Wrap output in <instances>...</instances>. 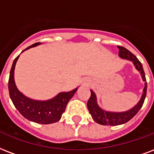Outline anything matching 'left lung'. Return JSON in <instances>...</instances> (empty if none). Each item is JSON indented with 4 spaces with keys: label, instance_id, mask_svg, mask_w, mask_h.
Here are the masks:
<instances>
[{
    "label": "left lung",
    "instance_id": "8db88e82",
    "mask_svg": "<svg viewBox=\"0 0 154 154\" xmlns=\"http://www.w3.org/2000/svg\"><path fill=\"white\" fill-rule=\"evenodd\" d=\"M118 48L119 49V56L123 59L128 60L132 61L136 67V69L138 70L141 75L143 81L145 82V87L143 90V94L141 98L140 99L137 105L134 107L130 109L128 111H124V112H111V111H106L105 110H103L99 107V106L97 103V98L93 90H90L91 95L90 98L87 102L88 110L90 111V115L92 116L93 119L102 125H111V126H116V125H120L124 124L127 122H128L130 119H132L137 112L140 111V109L142 107L143 103L146 97V92H147V82H146V78H145V74L143 69L142 64L140 62V60L137 58V56H134L133 54L129 51L128 49H126L124 47L118 46Z\"/></svg>",
    "mask_w": 154,
    "mask_h": 154
}]
</instances>
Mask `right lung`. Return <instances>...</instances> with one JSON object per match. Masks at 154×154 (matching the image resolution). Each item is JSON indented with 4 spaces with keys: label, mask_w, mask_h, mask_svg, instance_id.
<instances>
[{
    "label": "right lung",
    "mask_w": 154,
    "mask_h": 154,
    "mask_svg": "<svg viewBox=\"0 0 154 154\" xmlns=\"http://www.w3.org/2000/svg\"><path fill=\"white\" fill-rule=\"evenodd\" d=\"M39 44L40 43L32 44L25 50ZM18 57L19 56L14 59L12 64L9 78V96L14 106L23 117L37 124H50L59 121L65 111L67 104L75 94L77 88L69 92L60 93L56 97L47 101L34 100L26 97L17 90L15 85L14 69Z\"/></svg>",
    "instance_id": "1"
}]
</instances>
